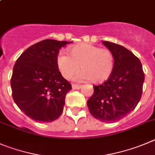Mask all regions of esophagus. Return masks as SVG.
Instances as JSON below:
<instances>
[{
    "label": "esophagus",
    "instance_id": "1",
    "mask_svg": "<svg viewBox=\"0 0 155 155\" xmlns=\"http://www.w3.org/2000/svg\"><path fill=\"white\" fill-rule=\"evenodd\" d=\"M72 87H73V89H79L82 86L81 85H77V84H73L72 85Z\"/></svg>",
    "mask_w": 155,
    "mask_h": 155
}]
</instances>
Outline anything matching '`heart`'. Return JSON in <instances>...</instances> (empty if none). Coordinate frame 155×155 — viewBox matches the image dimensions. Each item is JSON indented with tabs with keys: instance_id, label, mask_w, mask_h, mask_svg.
Here are the masks:
<instances>
[{
	"instance_id": "obj_1",
	"label": "heart",
	"mask_w": 155,
	"mask_h": 155,
	"mask_svg": "<svg viewBox=\"0 0 155 155\" xmlns=\"http://www.w3.org/2000/svg\"><path fill=\"white\" fill-rule=\"evenodd\" d=\"M69 53L60 52L56 56L58 69L65 79H71L80 68L82 72L76 76V80L99 83L110 77L115 68V56L108 49L80 43L69 48Z\"/></svg>"
}]
</instances>
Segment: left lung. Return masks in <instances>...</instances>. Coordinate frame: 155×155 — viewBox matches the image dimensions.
Listing matches in <instances>:
<instances>
[{
    "instance_id": "8db88e82",
    "label": "left lung",
    "mask_w": 155,
    "mask_h": 155,
    "mask_svg": "<svg viewBox=\"0 0 155 155\" xmlns=\"http://www.w3.org/2000/svg\"><path fill=\"white\" fill-rule=\"evenodd\" d=\"M115 58L110 77L93 86L94 93L87 101L91 115L102 122H114L133 111L142 95L144 73L142 65L130 50L117 43L102 41Z\"/></svg>"
}]
</instances>
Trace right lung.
Instances as JSON below:
<instances>
[{
  "label": "right lung",
  "mask_w": 155,
  "mask_h": 155,
  "mask_svg": "<svg viewBox=\"0 0 155 155\" xmlns=\"http://www.w3.org/2000/svg\"><path fill=\"white\" fill-rule=\"evenodd\" d=\"M70 43L42 40L27 48L16 61L11 79L13 99L29 118L50 122L61 115L72 86L58 69L56 56Z\"/></svg>",
  "instance_id": "right-lung-1"
}]
</instances>
